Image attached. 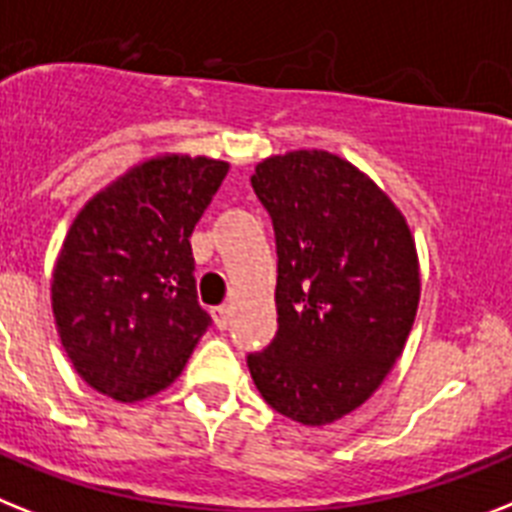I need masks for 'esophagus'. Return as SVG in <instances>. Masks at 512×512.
Listing matches in <instances>:
<instances>
[{"instance_id": "obj_1", "label": "esophagus", "mask_w": 512, "mask_h": 512, "mask_svg": "<svg viewBox=\"0 0 512 512\" xmlns=\"http://www.w3.org/2000/svg\"><path fill=\"white\" fill-rule=\"evenodd\" d=\"M213 321H215V326L220 328V331H226L228 323H231V310H228L226 305L213 307Z\"/></svg>"}]
</instances>
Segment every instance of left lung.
I'll return each mask as SVG.
<instances>
[{
	"label": "left lung",
	"instance_id": "1",
	"mask_svg": "<svg viewBox=\"0 0 512 512\" xmlns=\"http://www.w3.org/2000/svg\"><path fill=\"white\" fill-rule=\"evenodd\" d=\"M252 186L276 231L278 331L249 373L276 413L326 426L405 350L421 299L415 239L389 194L326 149L265 157Z\"/></svg>",
	"mask_w": 512,
	"mask_h": 512
}]
</instances>
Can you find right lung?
I'll return each mask as SVG.
<instances>
[{"label":"right lung","instance_id":"right-lung-1","mask_svg":"<svg viewBox=\"0 0 512 512\" xmlns=\"http://www.w3.org/2000/svg\"><path fill=\"white\" fill-rule=\"evenodd\" d=\"M228 162L155 155L81 207L52 270V313L78 376L118 402L168 389L210 326L189 236Z\"/></svg>","mask_w":512,"mask_h":512}]
</instances>
